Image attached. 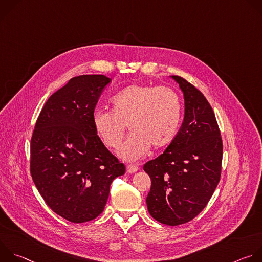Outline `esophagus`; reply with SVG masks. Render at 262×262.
Masks as SVG:
<instances>
[{"instance_id":"obj_1","label":"esophagus","mask_w":262,"mask_h":262,"mask_svg":"<svg viewBox=\"0 0 262 262\" xmlns=\"http://www.w3.org/2000/svg\"><path fill=\"white\" fill-rule=\"evenodd\" d=\"M126 170H127V173H136L139 170V168L136 165H128L126 167Z\"/></svg>"}]
</instances>
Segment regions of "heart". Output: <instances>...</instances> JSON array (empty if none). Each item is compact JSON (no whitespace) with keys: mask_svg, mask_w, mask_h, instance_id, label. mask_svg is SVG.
<instances>
[{"mask_svg":"<svg viewBox=\"0 0 262 262\" xmlns=\"http://www.w3.org/2000/svg\"><path fill=\"white\" fill-rule=\"evenodd\" d=\"M111 112L96 111L92 124L102 144L111 149L120 146L125 126L130 135L121 147L119 157L134 162L167 147L176 137L181 121V101L168 87L134 84L111 99Z\"/></svg>","mask_w":262,"mask_h":262,"instance_id":"b5f03b06","label":"heart"}]
</instances>
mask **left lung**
I'll list each match as a JSON object with an SVG mask.
<instances>
[{"instance_id":"left-lung-1","label":"left lung","mask_w":262,"mask_h":262,"mask_svg":"<svg viewBox=\"0 0 262 262\" xmlns=\"http://www.w3.org/2000/svg\"><path fill=\"white\" fill-rule=\"evenodd\" d=\"M171 78L183 93V122L164 154L143 169L151 179L146 198L149 213L177 226L197 216L211 198L220 181L223 143L205 96L184 79Z\"/></svg>"}]
</instances>
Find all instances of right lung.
I'll list each match as a JSON object with an SVG mask.
<instances>
[{"instance_id":"1","label":"right lung","mask_w":262,"mask_h":262,"mask_svg":"<svg viewBox=\"0 0 262 262\" xmlns=\"http://www.w3.org/2000/svg\"><path fill=\"white\" fill-rule=\"evenodd\" d=\"M110 82L102 74L70 79L46 102L31 139L36 188L53 211L72 223L98 216L112 181L125 173L92 124L97 100Z\"/></svg>"}]
</instances>
